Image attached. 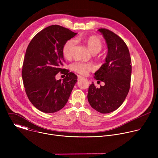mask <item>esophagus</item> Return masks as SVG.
Segmentation results:
<instances>
[{
  "label": "esophagus",
  "mask_w": 158,
  "mask_h": 158,
  "mask_svg": "<svg viewBox=\"0 0 158 158\" xmlns=\"http://www.w3.org/2000/svg\"><path fill=\"white\" fill-rule=\"evenodd\" d=\"M77 77H78V79H79H79H83V78H84L82 76H79H79H77Z\"/></svg>",
  "instance_id": "1"
}]
</instances>
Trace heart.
Instances as JSON below:
<instances>
[{
	"label": "heart",
	"instance_id": "heart-1",
	"mask_svg": "<svg viewBox=\"0 0 158 158\" xmlns=\"http://www.w3.org/2000/svg\"><path fill=\"white\" fill-rule=\"evenodd\" d=\"M77 42L82 41L92 53L99 52L102 48V43L101 39L96 35H89L83 37H77L76 39ZM76 40L73 39L67 40L64 45L62 48V54L64 57L69 59L73 56V50L76 45ZM95 68L94 65L91 63H84L82 62H76L72 64L71 69L78 74L85 76L89 72L93 71Z\"/></svg>",
	"mask_w": 158,
	"mask_h": 158
}]
</instances>
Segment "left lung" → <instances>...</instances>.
Masks as SVG:
<instances>
[{
	"label": "left lung",
	"instance_id": "8db88e82",
	"mask_svg": "<svg viewBox=\"0 0 158 158\" xmlns=\"http://www.w3.org/2000/svg\"><path fill=\"white\" fill-rule=\"evenodd\" d=\"M107 45L106 62L94 73V78L105 83L97 88L89 87L87 99L91 106L101 113L114 111L124 101L130 88L131 59L127 45L117 34L108 29L98 30Z\"/></svg>",
	"mask_w": 158,
	"mask_h": 158
}]
</instances>
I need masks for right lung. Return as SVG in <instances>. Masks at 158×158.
Listing matches in <instances>:
<instances>
[{
  "label": "right lung",
  "mask_w": 158,
  "mask_h": 158,
  "mask_svg": "<svg viewBox=\"0 0 158 158\" xmlns=\"http://www.w3.org/2000/svg\"><path fill=\"white\" fill-rule=\"evenodd\" d=\"M77 34L58 25L44 29L31 40L27 48L22 76L26 94L34 107L46 113L62 109L68 101L77 76L62 69L64 44ZM59 72L66 75L56 80Z\"/></svg>",
  "instance_id": "1"
}]
</instances>
